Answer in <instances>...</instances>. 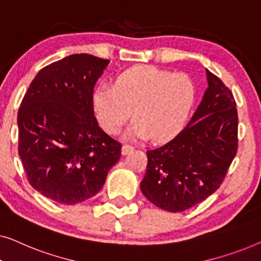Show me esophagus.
<instances>
[{
  "mask_svg": "<svg viewBox=\"0 0 261 261\" xmlns=\"http://www.w3.org/2000/svg\"><path fill=\"white\" fill-rule=\"evenodd\" d=\"M132 150H134V146H131L129 144H124L123 148H122V153L124 156L127 155V153H130Z\"/></svg>",
  "mask_w": 261,
  "mask_h": 261,
  "instance_id": "esophagus-1",
  "label": "esophagus"
}]
</instances>
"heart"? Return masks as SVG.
Segmentation results:
<instances>
[{
	"mask_svg": "<svg viewBox=\"0 0 261 261\" xmlns=\"http://www.w3.org/2000/svg\"><path fill=\"white\" fill-rule=\"evenodd\" d=\"M194 101V85L185 74L153 66L126 69L115 85L102 84L92 94L93 111L102 129L116 135L131 117L129 137L166 141L181 129Z\"/></svg>",
	"mask_w": 261,
	"mask_h": 261,
	"instance_id": "1",
	"label": "heart"
}]
</instances>
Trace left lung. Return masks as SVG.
<instances>
[{"label": "left lung", "mask_w": 261, "mask_h": 261, "mask_svg": "<svg viewBox=\"0 0 261 261\" xmlns=\"http://www.w3.org/2000/svg\"><path fill=\"white\" fill-rule=\"evenodd\" d=\"M205 74L208 89L187 126L164 145L146 151L148 167L141 190L167 212H183L212 195L237 155L233 93L208 69Z\"/></svg>", "instance_id": "8db88e82"}]
</instances>
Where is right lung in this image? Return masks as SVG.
Returning a JSON list of instances; mask_svg holds the SVG:
<instances>
[{"mask_svg":"<svg viewBox=\"0 0 261 261\" xmlns=\"http://www.w3.org/2000/svg\"><path fill=\"white\" fill-rule=\"evenodd\" d=\"M110 60L72 54L40 71L17 113L19 155L28 182L62 204L89 200L104 186L122 145L98 125L97 80Z\"/></svg>","mask_w":261,"mask_h":261,"instance_id":"1","label":"right lung"}]
</instances>
